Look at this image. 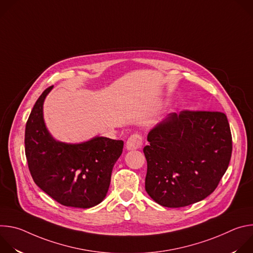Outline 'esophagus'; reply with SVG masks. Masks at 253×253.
I'll return each mask as SVG.
<instances>
[{
	"label": "esophagus",
	"instance_id": "obj_1",
	"mask_svg": "<svg viewBox=\"0 0 253 253\" xmlns=\"http://www.w3.org/2000/svg\"><path fill=\"white\" fill-rule=\"evenodd\" d=\"M142 146V138L139 134H133L127 140L126 143V149L127 150H137Z\"/></svg>",
	"mask_w": 253,
	"mask_h": 253
}]
</instances>
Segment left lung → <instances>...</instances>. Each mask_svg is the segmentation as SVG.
Instances as JSON below:
<instances>
[{"label": "left lung", "mask_w": 253, "mask_h": 253, "mask_svg": "<svg viewBox=\"0 0 253 253\" xmlns=\"http://www.w3.org/2000/svg\"><path fill=\"white\" fill-rule=\"evenodd\" d=\"M145 190L158 204L184 207L217 187L231 158L232 138L225 114L171 113L149 132Z\"/></svg>", "instance_id": "8db88e82"}]
</instances>
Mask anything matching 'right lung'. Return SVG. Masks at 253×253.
<instances>
[{"label":"right lung","mask_w":253,"mask_h":253,"mask_svg":"<svg viewBox=\"0 0 253 253\" xmlns=\"http://www.w3.org/2000/svg\"><path fill=\"white\" fill-rule=\"evenodd\" d=\"M54 86L35 103L26 124L25 152L35 183L62 205L90 208L101 203L111 182L124 142L95 136L81 143L56 140L44 120V102Z\"/></svg>","instance_id":"right-lung-1"}]
</instances>
